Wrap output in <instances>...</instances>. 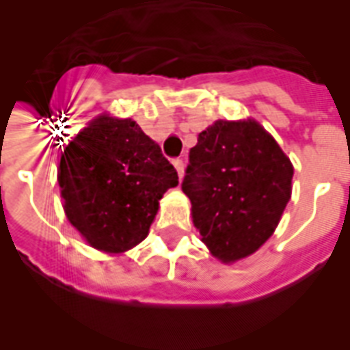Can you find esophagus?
<instances>
[{"label": "esophagus", "mask_w": 350, "mask_h": 350, "mask_svg": "<svg viewBox=\"0 0 350 350\" xmlns=\"http://www.w3.org/2000/svg\"><path fill=\"white\" fill-rule=\"evenodd\" d=\"M172 163H174V167H176V170H178V176H183V170H185V161H183V159L181 158H176L174 161H172Z\"/></svg>", "instance_id": "esophagus-1"}]
</instances>
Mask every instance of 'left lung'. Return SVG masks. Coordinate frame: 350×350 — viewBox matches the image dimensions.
Returning a JSON list of instances; mask_svg holds the SVG:
<instances>
[{
  "mask_svg": "<svg viewBox=\"0 0 350 350\" xmlns=\"http://www.w3.org/2000/svg\"><path fill=\"white\" fill-rule=\"evenodd\" d=\"M294 169L254 120H218L189 152L181 191L192 221L218 260L252 254L271 238L291 200Z\"/></svg>",
  "mask_w": 350,
  "mask_h": 350,
  "instance_id": "1",
  "label": "left lung"
}]
</instances>
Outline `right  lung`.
<instances>
[{
	"label": "right lung",
	"instance_id": "right-lung-1",
	"mask_svg": "<svg viewBox=\"0 0 350 350\" xmlns=\"http://www.w3.org/2000/svg\"><path fill=\"white\" fill-rule=\"evenodd\" d=\"M57 181L81 236L96 249L123 252L147 238L178 172L136 121L100 116L65 147Z\"/></svg>",
	"mask_w": 350,
	"mask_h": 350
}]
</instances>
